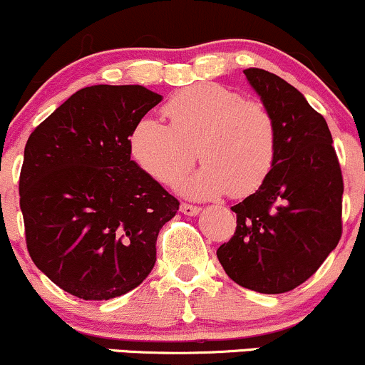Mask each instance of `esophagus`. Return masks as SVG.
I'll return each instance as SVG.
<instances>
[{
	"label": "esophagus",
	"instance_id": "esophagus-1",
	"mask_svg": "<svg viewBox=\"0 0 365 365\" xmlns=\"http://www.w3.org/2000/svg\"><path fill=\"white\" fill-rule=\"evenodd\" d=\"M180 211H182L183 215H185V216H195V215H199L200 207H197V206H192V204H187V202H183L182 206H180Z\"/></svg>",
	"mask_w": 365,
	"mask_h": 365
}]
</instances>
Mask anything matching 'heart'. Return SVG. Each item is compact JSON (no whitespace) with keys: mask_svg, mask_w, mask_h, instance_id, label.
Segmentation results:
<instances>
[{"mask_svg":"<svg viewBox=\"0 0 365 365\" xmlns=\"http://www.w3.org/2000/svg\"><path fill=\"white\" fill-rule=\"evenodd\" d=\"M163 115L168 125L145 116L128 137L135 165L163 185L182 180L195 163V149L206 165L182 185L192 199L249 195L273 168L276 123L262 103L217 83H199L171 96Z\"/></svg>","mask_w":365,"mask_h":365,"instance_id":"heart-1","label":"heart"}]
</instances>
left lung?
Instances as JSON below:
<instances>
[{"label": "left lung", "instance_id": "1", "mask_svg": "<svg viewBox=\"0 0 365 365\" xmlns=\"http://www.w3.org/2000/svg\"><path fill=\"white\" fill-rule=\"evenodd\" d=\"M244 73L274 118L276 156L262 185L232 207L237 230L216 255L240 287L284 293L340 242L341 168L328 123L302 92L266 70Z\"/></svg>", "mask_w": 365, "mask_h": 365}]
</instances>
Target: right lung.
<instances>
[{
	"label": "right lung",
	"mask_w": 365,
	"mask_h": 365,
	"mask_svg": "<svg viewBox=\"0 0 365 365\" xmlns=\"http://www.w3.org/2000/svg\"><path fill=\"white\" fill-rule=\"evenodd\" d=\"M142 86H92L70 96L29 137L20 209L32 261L83 300L144 282L163 225L180 202L130 159L133 125L161 103Z\"/></svg>",
	"instance_id": "right-lung-1"
}]
</instances>
